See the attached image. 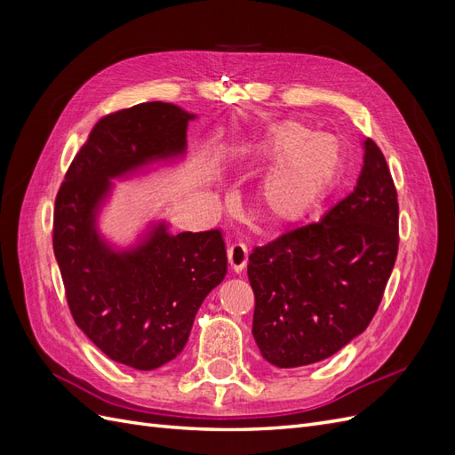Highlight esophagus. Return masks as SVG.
Instances as JSON below:
<instances>
[{"label":"esophagus","instance_id":"esophagus-1","mask_svg":"<svg viewBox=\"0 0 455 455\" xmlns=\"http://www.w3.org/2000/svg\"><path fill=\"white\" fill-rule=\"evenodd\" d=\"M228 261L233 271H243L246 267V261H249V251L243 243H233L228 249Z\"/></svg>","mask_w":455,"mask_h":455}]
</instances>
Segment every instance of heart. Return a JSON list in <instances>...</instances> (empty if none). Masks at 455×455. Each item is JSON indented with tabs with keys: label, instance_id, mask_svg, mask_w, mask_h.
Here are the masks:
<instances>
[{
	"label": "heart",
	"instance_id": "1",
	"mask_svg": "<svg viewBox=\"0 0 455 455\" xmlns=\"http://www.w3.org/2000/svg\"><path fill=\"white\" fill-rule=\"evenodd\" d=\"M252 159L273 164L256 191L258 209L269 226L286 228L307 218L332 194L346 154L336 136L283 121L254 148Z\"/></svg>",
	"mask_w": 455,
	"mask_h": 455
}]
</instances>
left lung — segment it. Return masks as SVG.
Segmentation results:
<instances>
[{"label":"left lung","instance_id":"left-lung-1","mask_svg":"<svg viewBox=\"0 0 455 455\" xmlns=\"http://www.w3.org/2000/svg\"><path fill=\"white\" fill-rule=\"evenodd\" d=\"M364 151L356 188L321 222L254 246L249 258L252 334L275 366L328 359L381 304L398 252V199L378 144L366 139Z\"/></svg>","mask_w":455,"mask_h":455}]
</instances>
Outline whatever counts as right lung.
<instances>
[{"mask_svg": "<svg viewBox=\"0 0 455 455\" xmlns=\"http://www.w3.org/2000/svg\"><path fill=\"white\" fill-rule=\"evenodd\" d=\"M191 117L167 102L102 116L54 199L52 249L74 321L109 359L139 370L184 349L204 296L226 277L222 229L169 235L159 226L139 251L116 254L94 233V206L108 178L184 151Z\"/></svg>", "mask_w": 455, "mask_h": 455, "instance_id": "1", "label": "right lung"}]
</instances>
